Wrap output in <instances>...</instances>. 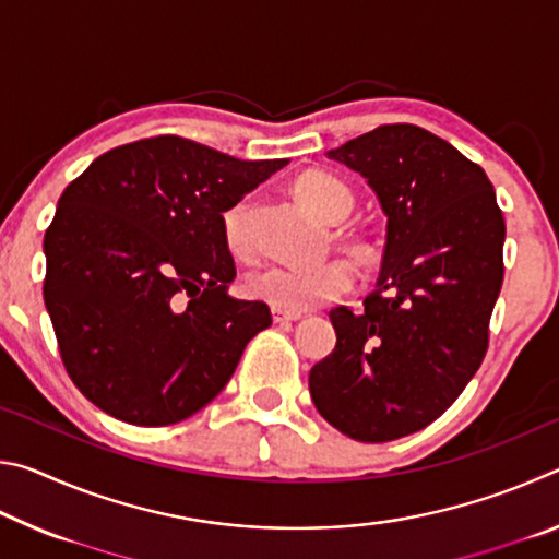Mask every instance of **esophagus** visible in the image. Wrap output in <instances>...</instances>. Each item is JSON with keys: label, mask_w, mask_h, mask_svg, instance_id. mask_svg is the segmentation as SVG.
<instances>
[{"label": "esophagus", "mask_w": 559, "mask_h": 559, "mask_svg": "<svg viewBox=\"0 0 559 559\" xmlns=\"http://www.w3.org/2000/svg\"><path fill=\"white\" fill-rule=\"evenodd\" d=\"M296 320H300V313H283V310H276L273 308V323H296Z\"/></svg>", "instance_id": "esophagus-1"}]
</instances>
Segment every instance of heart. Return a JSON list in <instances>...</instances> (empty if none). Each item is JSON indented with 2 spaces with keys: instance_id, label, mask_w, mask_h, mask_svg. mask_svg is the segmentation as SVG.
Wrapping results in <instances>:
<instances>
[{
  "instance_id": "b5f03b06",
  "label": "heart",
  "mask_w": 559,
  "mask_h": 559,
  "mask_svg": "<svg viewBox=\"0 0 559 559\" xmlns=\"http://www.w3.org/2000/svg\"><path fill=\"white\" fill-rule=\"evenodd\" d=\"M293 194L310 214L328 224H340L353 212V192L337 177L310 169L293 182ZM249 204L236 202L224 212L222 229L224 241L236 257L249 253ZM353 249L359 259H372L377 246L367 239H357ZM355 286V269L347 261H325L313 269L293 266H263L251 271L243 281L249 298L269 302L283 313H306L323 302L335 300Z\"/></svg>"
}]
</instances>
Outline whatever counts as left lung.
Returning <instances> with one entry per match:
<instances>
[{"mask_svg": "<svg viewBox=\"0 0 559 559\" xmlns=\"http://www.w3.org/2000/svg\"><path fill=\"white\" fill-rule=\"evenodd\" d=\"M328 157L380 197L386 246L362 313L330 310L337 343L310 396L345 437L384 443L439 419L484 362L506 222L484 169L419 126H380Z\"/></svg>", "mask_w": 559, "mask_h": 559, "instance_id": "obj_1", "label": "left lung"}]
</instances>
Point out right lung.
<instances>
[{
    "label": "right lung",
    "mask_w": 559,
    "mask_h": 559,
    "mask_svg": "<svg viewBox=\"0 0 559 559\" xmlns=\"http://www.w3.org/2000/svg\"><path fill=\"white\" fill-rule=\"evenodd\" d=\"M286 165L157 135L108 150L63 189L44 302L66 372L98 409L169 427L231 380L271 310L226 293L222 214Z\"/></svg>",
    "instance_id": "add662e5"
}]
</instances>
